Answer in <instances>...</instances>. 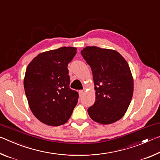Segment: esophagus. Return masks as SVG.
Returning <instances> with one entry per match:
<instances>
[{
	"label": "esophagus",
	"mask_w": 160,
	"mask_h": 160,
	"mask_svg": "<svg viewBox=\"0 0 160 160\" xmlns=\"http://www.w3.org/2000/svg\"><path fill=\"white\" fill-rule=\"evenodd\" d=\"M83 93H84V91H83V90H80V91H79V94H80V97L82 95Z\"/></svg>",
	"instance_id": "1"
}]
</instances>
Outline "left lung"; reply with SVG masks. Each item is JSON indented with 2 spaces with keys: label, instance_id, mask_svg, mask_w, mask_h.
<instances>
[{
  "label": "left lung",
  "instance_id": "1",
  "mask_svg": "<svg viewBox=\"0 0 160 160\" xmlns=\"http://www.w3.org/2000/svg\"><path fill=\"white\" fill-rule=\"evenodd\" d=\"M81 55L91 67L95 102L88 112L93 121L110 124L125 114L133 93V80L127 61L114 50L87 47Z\"/></svg>",
  "mask_w": 160,
  "mask_h": 160
}]
</instances>
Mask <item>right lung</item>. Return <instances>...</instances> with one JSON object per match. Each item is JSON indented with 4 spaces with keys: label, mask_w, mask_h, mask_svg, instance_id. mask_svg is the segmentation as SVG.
Wrapping results in <instances>:
<instances>
[{
    "label": "right lung",
    "mask_w": 160,
    "mask_h": 160,
    "mask_svg": "<svg viewBox=\"0 0 160 160\" xmlns=\"http://www.w3.org/2000/svg\"><path fill=\"white\" fill-rule=\"evenodd\" d=\"M76 48L61 47L42 53L27 68L24 88L32 112L48 126L66 123L76 106L79 94L70 88L68 66Z\"/></svg>",
    "instance_id": "obj_1"
}]
</instances>
